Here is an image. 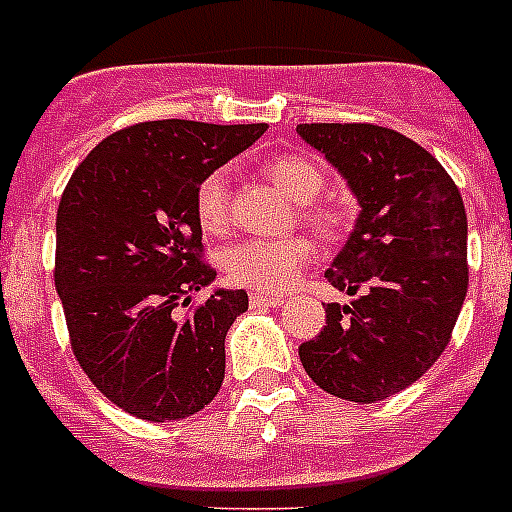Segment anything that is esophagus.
Wrapping results in <instances>:
<instances>
[{
    "label": "esophagus",
    "mask_w": 512,
    "mask_h": 512,
    "mask_svg": "<svg viewBox=\"0 0 512 512\" xmlns=\"http://www.w3.org/2000/svg\"><path fill=\"white\" fill-rule=\"evenodd\" d=\"M249 305L252 307H278V305H284V297H281V294L252 292L249 294Z\"/></svg>",
    "instance_id": "esophagus-1"
}]
</instances>
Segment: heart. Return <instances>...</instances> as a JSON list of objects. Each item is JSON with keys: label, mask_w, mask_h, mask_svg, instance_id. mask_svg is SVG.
Instances as JSON below:
<instances>
[{"label": "heart", "mask_w": 512, "mask_h": 512, "mask_svg": "<svg viewBox=\"0 0 512 512\" xmlns=\"http://www.w3.org/2000/svg\"><path fill=\"white\" fill-rule=\"evenodd\" d=\"M265 173L273 184L297 202H310L318 197L326 184V173L321 165L307 160L302 155H276L265 162ZM194 210H197L199 226L207 234H220L228 226V176L226 170H213L207 173L197 186L194 194ZM305 218L313 223L318 231H334L339 218L334 210L321 205L302 207ZM313 247L305 236H247L239 242L228 244L223 249V270L228 281L239 286H249L257 292H281L292 284L302 265L310 260Z\"/></svg>", "instance_id": "obj_1"}]
</instances>
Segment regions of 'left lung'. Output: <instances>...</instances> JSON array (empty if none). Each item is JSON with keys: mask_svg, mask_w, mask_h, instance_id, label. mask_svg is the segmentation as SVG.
Instances as JSON below:
<instances>
[{"mask_svg": "<svg viewBox=\"0 0 512 512\" xmlns=\"http://www.w3.org/2000/svg\"><path fill=\"white\" fill-rule=\"evenodd\" d=\"M297 134L344 176L360 215L328 284L326 326L299 347L307 376L350 402L415 384L450 344L468 292V218L450 173L421 144L373 123H302Z\"/></svg>", "mask_w": 512, "mask_h": 512, "instance_id": "1", "label": "left lung"}]
</instances>
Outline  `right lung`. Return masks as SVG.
I'll return each mask as SVG.
<instances>
[{"label": "right lung", "instance_id": "right-lung-1", "mask_svg": "<svg viewBox=\"0 0 512 512\" xmlns=\"http://www.w3.org/2000/svg\"><path fill=\"white\" fill-rule=\"evenodd\" d=\"M265 123L149 120L115 131L73 170L57 207L54 286L91 384L144 421L199 413L226 376V334L249 307L215 289L194 210L199 181L252 147Z\"/></svg>", "mask_w": 512, "mask_h": 512}]
</instances>
